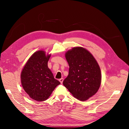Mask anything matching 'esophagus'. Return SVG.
<instances>
[{"instance_id": "1", "label": "esophagus", "mask_w": 129, "mask_h": 129, "mask_svg": "<svg viewBox=\"0 0 129 129\" xmlns=\"http://www.w3.org/2000/svg\"><path fill=\"white\" fill-rule=\"evenodd\" d=\"M63 80H64L63 78H60V79H59V82H60L61 84H62V83H63Z\"/></svg>"}]
</instances>
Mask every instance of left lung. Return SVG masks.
Instances as JSON below:
<instances>
[{
    "mask_svg": "<svg viewBox=\"0 0 129 129\" xmlns=\"http://www.w3.org/2000/svg\"><path fill=\"white\" fill-rule=\"evenodd\" d=\"M65 57L70 69L63 85L78 100L85 101L98 90L101 76L99 66L92 54L81 47L67 51Z\"/></svg>",
    "mask_w": 129,
    "mask_h": 129,
    "instance_id": "obj_1",
    "label": "left lung"
}]
</instances>
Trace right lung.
Returning <instances> with one entry per match:
<instances>
[{
	"instance_id": "1",
	"label": "right lung",
	"mask_w": 129,
	"mask_h": 129,
	"mask_svg": "<svg viewBox=\"0 0 129 129\" xmlns=\"http://www.w3.org/2000/svg\"><path fill=\"white\" fill-rule=\"evenodd\" d=\"M50 56H46L43 51L35 52L28 60L21 74L24 91L30 97L38 101L46 100L60 84L47 66Z\"/></svg>"
}]
</instances>
